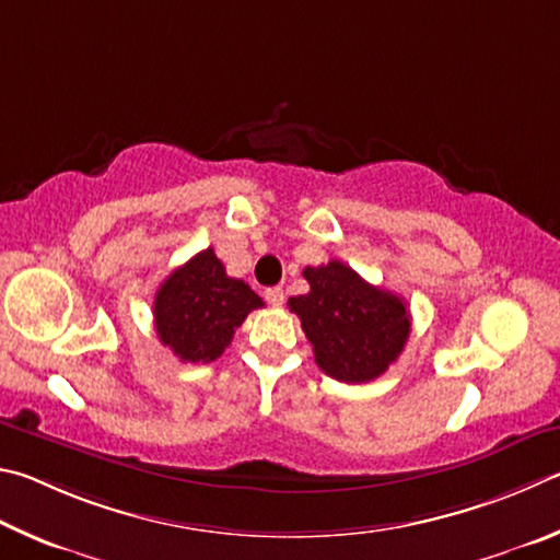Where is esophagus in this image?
Here are the masks:
<instances>
[{
    "label": "esophagus",
    "instance_id": "obj_1",
    "mask_svg": "<svg viewBox=\"0 0 560 560\" xmlns=\"http://www.w3.org/2000/svg\"><path fill=\"white\" fill-rule=\"evenodd\" d=\"M265 300H268V305L280 307L285 302V292H282V288H268L265 290Z\"/></svg>",
    "mask_w": 560,
    "mask_h": 560
}]
</instances>
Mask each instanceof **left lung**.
I'll use <instances>...</instances> for the list:
<instances>
[{
  "instance_id": "8db88e82",
  "label": "left lung",
  "mask_w": 560,
  "mask_h": 560,
  "mask_svg": "<svg viewBox=\"0 0 560 560\" xmlns=\"http://www.w3.org/2000/svg\"><path fill=\"white\" fill-rule=\"evenodd\" d=\"M307 295L290 298L317 366L345 384L378 378L404 351L410 312L404 298L371 285L339 260L302 270Z\"/></svg>"
}]
</instances>
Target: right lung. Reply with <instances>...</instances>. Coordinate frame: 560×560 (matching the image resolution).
<instances>
[{
	"instance_id": "obj_1",
	"label": "right lung",
	"mask_w": 560,
	"mask_h": 560,
	"mask_svg": "<svg viewBox=\"0 0 560 560\" xmlns=\"http://www.w3.org/2000/svg\"><path fill=\"white\" fill-rule=\"evenodd\" d=\"M262 307L250 285L225 275L213 248L176 268L154 295V329L179 361L209 364L231 345L248 312Z\"/></svg>"
}]
</instances>
